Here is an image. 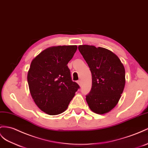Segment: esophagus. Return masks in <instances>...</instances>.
Instances as JSON below:
<instances>
[{"label": "esophagus", "mask_w": 148, "mask_h": 148, "mask_svg": "<svg viewBox=\"0 0 148 148\" xmlns=\"http://www.w3.org/2000/svg\"><path fill=\"white\" fill-rule=\"evenodd\" d=\"M77 83H78V84L79 85V86L81 87V86H82V82H81V80H79L77 81Z\"/></svg>", "instance_id": "obj_1"}]
</instances>
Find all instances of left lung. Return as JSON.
Instances as JSON below:
<instances>
[{
    "label": "left lung",
    "instance_id": "8db88e82",
    "mask_svg": "<svg viewBox=\"0 0 148 148\" xmlns=\"http://www.w3.org/2000/svg\"><path fill=\"white\" fill-rule=\"evenodd\" d=\"M78 49L92 74V88L86 96L87 103L94 112L107 113L117 105L123 92L126 82L123 64L107 49L81 45Z\"/></svg>",
    "mask_w": 148,
    "mask_h": 148
}]
</instances>
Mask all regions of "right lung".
Returning a JSON list of instances; mask_svg holds the SVG:
<instances>
[{
	"label": "right lung",
	"instance_id": "obj_1",
	"mask_svg": "<svg viewBox=\"0 0 148 148\" xmlns=\"http://www.w3.org/2000/svg\"><path fill=\"white\" fill-rule=\"evenodd\" d=\"M77 49V45L51 47L32 60L27 74L30 92L38 108L49 115L65 111L80 88L72 81L67 65Z\"/></svg>",
	"mask_w": 148,
	"mask_h": 148
}]
</instances>
